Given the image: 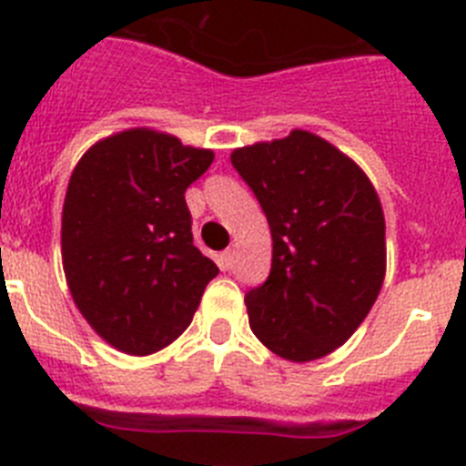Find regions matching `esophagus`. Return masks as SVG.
<instances>
[{
  "instance_id": "34e87169",
  "label": "esophagus",
  "mask_w": 466,
  "mask_h": 466,
  "mask_svg": "<svg viewBox=\"0 0 466 466\" xmlns=\"http://www.w3.org/2000/svg\"><path fill=\"white\" fill-rule=\"evenodd\" d=\"M233 257H236V252H233V249H226V252H221V257H218V266H221V271H230V268H233Z\"/></svg>"
}]
</instances>
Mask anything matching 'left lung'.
I'll list each match as a JSON object with an SVG mask.
<instances>
[{
    "label": "left lung",
    "mask_w": 466,
    "mask_h": 466,
    "mask_svg": "<svg viewBox=\"0 0 466 466\" xmlns=\"http://www.w3.org/2000/svg\"><path fill=\"white\" fill-rule=\"evenodd\" d=\"M273 238L271 273L245 294L249 328L294 363L341 347L375 304L387 271L384 212L351 157L311 131L236 148Z\"/></svg>",
    "instance_id": "left-lung-1"
}]
</instances>
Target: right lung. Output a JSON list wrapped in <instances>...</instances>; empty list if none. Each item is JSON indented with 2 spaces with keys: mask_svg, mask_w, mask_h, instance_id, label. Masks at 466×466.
I'll use <instances>...</instances> for the list:
<instances>
[{
  "mask_svg": "<svg viewBox=\"0 0 466 466\" xmlns=\"http://www.w3.org/2000/svg\"><path fill=\"white\" fill-rule=\"evenodd\" d=\"M212 150L153 129L94 143L63 202L61 254L79 313L110 347L148 356L190 325L217 264L193 245L186 188Z\"/></svg>",
  "mask_w": 466,
  "mask_h": 466,
  "instance_id": "obj_1",
  "label": "right lung"
}]
</instances>
